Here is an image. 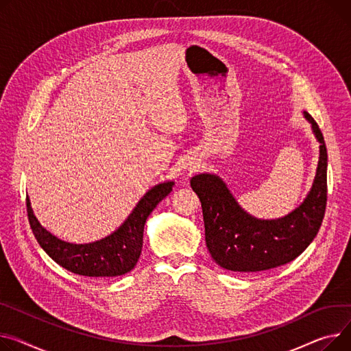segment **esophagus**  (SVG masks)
Returning a JSON list of instances; mask_svg holds the SVG:
<instances>
[{
    "instance_id": "1",
    "label": "esophagus",
    "mask_w": 351,
    "mask_h": 351,
    "mask_svg": "<svg viewBox=\"0 0 351 351\" xmlns=\"http://www.w3.org/2000/svg\"><path fill=\"white\" fill-rule=\"evenodd\" d=\"M197 167H199L197 160H189V162L186 163V165H184V169H186V171H189V172H193V171H196V169H197Z\"/></svg>"
}]
</instances>
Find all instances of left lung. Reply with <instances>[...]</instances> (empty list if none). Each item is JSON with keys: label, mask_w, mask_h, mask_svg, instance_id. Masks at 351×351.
<instances>
[{"label": "left lung", "mask_w": 351, "mask_h": 351, "mask_svg": "<svg viewBox=\"0 0 351 351\" xmlns=\"http://www.w3.org/2000/svg\"><path fill=\"white\" fill-rule=\"evenodd\" d=\"M303 117L320 144L319 162L309 193L287 216L271 220L251 216L215 173L191 179L202 203L207 250L221 268L236 272L276 268L295 260L316 237L328 200V151L312 115L303 111Z\"/></svg>", "instance_id": "left-lung-1"}]
</instances>
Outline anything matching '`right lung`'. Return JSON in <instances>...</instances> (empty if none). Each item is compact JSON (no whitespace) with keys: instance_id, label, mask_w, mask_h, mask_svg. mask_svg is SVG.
I'll return each mask as SVG.
<instances>
[{"instance_id":"right-lung-1","label":"right lung","mask_w":351,"mask_h":351,"mask_svg":"<svg viewBox=\"0 0 351 351\" xmlns=\"http://www.w3.org/2000/svg\"><path fill=\"white\" fill-rule=\"evenodd\" d=\"M175 182L155 184L132 208L125 221L107 237L86 243H67L42 227L27 196V212L34 236L42 250L64 269L84 276H119L130 272L136 265L143 251L144 226L152 210L165 199Z\"/></svg>"}]
</instances>
